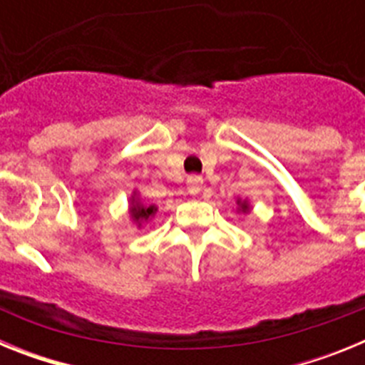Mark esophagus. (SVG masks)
<instances>
[{
    "label": "esophagus",
    "mask_w": 365,
    "mask_h": 365,
    "mask_svg": "<svg viewBox=\"0 0 365 365\" xmlns=\"http://www.w3.org/2000/svg\"><path fill=\"white\" fill-rule=\"evenodd\" d=\"M202 188V177L190 175L188 177V193L190 195H197Z\"/></svg>",
    "instance_id": "obj_1"
}]
</instances>
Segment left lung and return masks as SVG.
<instances>
[{
  "mask_svg": "<svg viewBox=\"0 0 365 365\" xmlns=\"http://www.w3.org/2000/svg\"><path fill=\"white\" fill-rule=\"evenodd\" d=\"M235 205H237V208H235V212L237 214H250V210H252V206H250V201H248V197H237L235 199Z\"/></svg>",
  "mask_w": 365,
  "mask_h": 365,
  "instance_id": "left-lung-1",
  "label": "left lung"
}]
</instances>
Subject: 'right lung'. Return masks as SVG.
Instances as JSON below:
<instances>
[{
  "label": "right lung",
  "mask_w": 365,
  "mask_h": 365,
  "mask_svg": "<svg viewBox=\"0 0 365 365\" xmlns=\"http://www.w3.org/2000/svg\"><path fill=\"white\" fill-rule=\"evenodd\" d=\"M157 206L155 205H146L140 197V192L133 190L130 195V201H128V214H130L131 222H133L137 228H143L146 222H150L151 219L157 214Z\"/></svg>",
  "instance_id": "add662e5"
}]
</instances>
